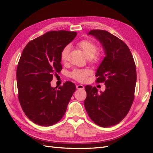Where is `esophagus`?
<instances>
[{"label":"esophagus","mask_w":153,"mask_h":153,"mask_svg":"<svg viewBox=\"0 0 153 153\" xmlns=\"http://www.w3.org/2000/svg\"><path fill=\"white\" fill-rule=\"evenodd\" d=\"M76 89H84V86L81 84H78L76 85Z\"/></svg>","instance_id":"34e87169"}]
</instances>
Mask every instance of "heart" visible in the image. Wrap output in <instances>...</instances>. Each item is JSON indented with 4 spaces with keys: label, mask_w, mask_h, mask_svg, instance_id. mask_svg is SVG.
<instances>
[{
    "label": "heart",
    "mask_w": 153,
    "mask_h": 153,
    "mask_svg": "<svg viewBox=\"0 0 153 153\" xmlns=\"http://www.w3.org/2000/svg\"><path fill=\"white\" fill-rule=\"evenodd\" d=\"M77 47L82 50L86 57L89 58L91 61L96 62L99 59V53L98 52V46L89 39H83L78 41L76 44ZM70 51V47L66 45L64 47L60 54V59L62 62L65 63L68 61L69 53ZM92 71L90 69H75L69 73V76L73 79L80 82L87 81L88 76L91 75Z\"/></svg>",
    "instance_id": "b5f03b06"
}]
</instances>
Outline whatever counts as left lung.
<instances>
[{
  "instance_id": "8db88e82",
  "label": "left lung",
  "mask_w": 153,
  "mask_h": 153,
  "mask_svg": "<svg viewBox=\"0 0 153 153\" xmlns=\"http://www.w3.org/2000/svg\"><path fill=\"white\" fill-rule=\"evenodd\" d=\"M88 34L100 41L105 57L97 69L96 82L105 83L104 92L85 87L84 106L95 124L110 127L121 122L130 110L135 98L137 72L131 51L124 41L103 30H91Z\"/></svg>"
}]
</instances>
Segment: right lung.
<instances>
[{
  "instance_id": "add662e5",
  "label": "right lung",
  "mask_w": 153,
  "mask_h": 153,
  "mask_svg": "<svg viewBox=\"0 0 153 153\" xmlns=\"http://www.w3.org/2000/svg\"><path fill=\"white\" fill-rule=\"evenodd\" d=\"M76 32L50 31L25 46L16 69L18 98L31 121L43 126L56 124L65 114L76 90L66 82L58 89L51 87L53 76L62 70L60 54L75 38Z\"/></svg>"
}]
</instances>
